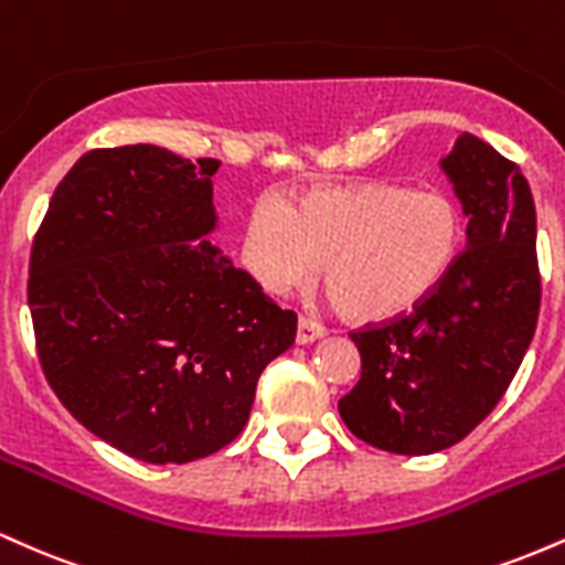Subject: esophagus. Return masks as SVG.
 <instances>
[{
	"instance_id": "obj_1",
	"label": "esophagus",
	"mask_w": 565,
	"mask_h": 565,
	"mask_svg": "<svg viewBox=\"0 0 565 565\" xmlns=\"http://www.w3.org/2000/svg\"><path fill=\"white\" fill-rule=\"evenodd\" d=\"M323 334H327V329L319 321L300 316V321H297V345H308V342H316Z\"/></svg>"
}]
</instances>
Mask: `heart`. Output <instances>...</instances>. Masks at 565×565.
Returning a JSON list of instances; mask_svg holds the SVG:
<instances>
[{
    "label": "heart",
    "mask_w": 565,
    "mask_h": 565,
    "mask_svg": "<svg viewBox=\"0 0 565 565\" xmlns=\"http://www.w3.org/2000/svg\"><path fill=\"white\" fill-rule=\"evenodd\" d=\"M459 244L462 212L436 188H327L289 210L260 201L246 220L249 260L265 289L300 287L327 260L323 284L355 321H387L417 308L451 270Z\"/></svg>",
    "instance_id": "1"
}]
</instances>
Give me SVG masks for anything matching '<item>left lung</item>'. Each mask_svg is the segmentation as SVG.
Segmentation results:
<instances>
[{"label":"left lung","mask_w":565,"mask_h":565,"mask_svg":"<svg viewBox=\"0 0 565 565\" xmlns=\"http://www.w3.org/2000/svg\"><path fill=\"white\" fill-rule=\"evenodd\" d=\"M440 167L468 215V246L417 308L350 332L361 380L340 398L355 438L408 457L449 449L489 417L526 355L542 300L536 210L521 167L470 132Z\"/></svg>","instance_id":"8db88e82"}]
</instances>
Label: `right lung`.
<instances>
[{
    "mask_svg": "<svg viewBox=\"0 0 565 565\" xmlns=\"http://www.w3.org/2000/svg\"><path fill=\"white\" fill-rule=\"evenodd\" d=\"M217 159L95 148L55 188L29 263L36 355L61 404L114 449L185 465L228 446L297 332L220 257Z\"/></svg>",
    "mask_w": 565,
    "mask_h": 565,
    "instance_id": "right-lung-1",
    "label": "right lung"
}]
</instances>
